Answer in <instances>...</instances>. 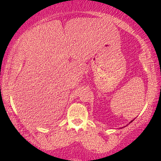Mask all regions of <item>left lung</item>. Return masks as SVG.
<instances>
[{
  "label": "left lung",
  "mask_w": 161,
  "mask_h": 161,
  "mask_svg": "<svg viewBox=\"0 0 161 161\" xmlns=\"http://www.w3.org/2000/svg\"><path fill=\"white\" fill-rule=\"evenodd\" d=\"M132 121H133V120H132V121H130V123H132ZM124 127H125V126H124ZM121 129H122V128H121Z\"/></svg>",
  "instance_id": "obj_1"
}]
</instances>
